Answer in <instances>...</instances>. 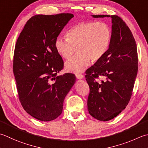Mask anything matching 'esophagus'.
Instances as JSON below:
<instances>
[{
  "mask_svg": "<svg viewBox=\"0 0 148 148\" xmlns=\"http://www.w3.org/2000/svg\"><path fill=\"white\" fill-rule=\"evenodd\" d=\"M76 78L78 79H82L84 77V76L82 74H76Z\"/></svg>",
  "mask_w": 148,
  "mask_h": 148,
  "instance_id": "obj_1",
  "label": "esophagus"
}]
</instances>
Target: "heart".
<instances>
[{
    "mask_svg": "<svg viewBox=\"0 0 148 148\" xmlns=\"http://www.w3.org/2000/svg\"><path fill=\"white\" fill-rule=\"evenodd\" d=\"M67 37H58L55 49L61 56L69 59L77 49L78 53L65 63L66 71L79 74L88 67L90 60L98 62L108 51L112 40L110 26L105 22H83L67 32Z\"/></svg>",
    "mask_w": 148,
    "mask_h": 148,
    "instance_id": "b5f03b06",
    "label": "heart"
}]
</instances>
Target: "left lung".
I'll return each mask as SVG.
<instances>
[{
	"label": "left lung",
	"instance_id": "8db88e82",
	"mask_svg": "<svg viewBox=\"0 0 148 148\" xmlns=\"http://www.w3.org/2000/svg\"><path fill=\"white\" fill-rule=\"evenodd\" d=\"M93 18L110 17L112 40L108 51L86 71L90 87L87 101L89 114L101 121L112 119L125 109L131 98L138 71L137 49L131 31L117 15H92ZM105 77V81L96 79Z\"/></svg>",
	"mask_w": 148,
	"mask_h": 148
}]
</instances>
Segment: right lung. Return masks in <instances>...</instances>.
<instances>
[{"mask_svg": "<svg viewBox=\"0 0 148 148\" xmlns=\"http://www.w3.org/2000/svg\"><path fill=\"white\" fill-rule=\"evenodd\" d=\"M73 17L71 13L32 16L16 43L13 73L19 99L39 121H53L62 114L63 101L76 82L72 74L57 76L63 62L55 49L57 37Z\"/></svg>", "mask_w": 148, "mask_h": 148, "instance_id": "add662e5", "label": "right lung"}]
</instances>
